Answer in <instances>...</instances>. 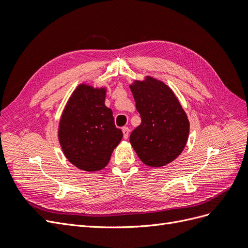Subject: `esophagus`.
Here are the masks:
<instances>
[{
	"mask_svg": "<svg viewBox=\"0 0 248 248\" xmlns=\"http://www.w3.org/2000/svg\"><path fill=\"white\" fill-rule=\"evenodd\" d=\"M122 131H123V137H124V139H127V138L129 137V129L127 128V127H123Z\"/></svg>",
	"mask_w": 248,
	"mask_h": 248,
	"instance_id": "1",
	"label": "esophagus"
}]
</instances>
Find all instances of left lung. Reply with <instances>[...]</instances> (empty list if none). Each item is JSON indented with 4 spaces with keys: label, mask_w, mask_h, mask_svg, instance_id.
Segmentation results:
<instances>
[{
    "label": "left lung",
    "mask_w": 248,
    "mask_h": 248,
    "mask_svg": "<svg viewBox=\"0 0 248 248\" xmlns=\"http://www.w3.org/2000/svg\"><path fill=\"white\" fill-rule=\"evenodd\" d=\"M141 123L130 134V144L140 159L159 168L181 154L189 134L187 119L174 92L151 77L130 85Z\"/></svg>",
    "instance_id": "obj_1"
}]
</instances>
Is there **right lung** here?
Returning <instances> with one entry per match:
<instances>
[{
    "mask_svg": "<svg viewBox=\"0 0 248 248\" xmlns=\"http://www.w3.org/2000/svg\"><path fill=\"white\" fill-rule=\"evenodd\" d=\"M106 88L79 85L67 102L59 124V141L73 166L97 171L108 166L123 138L110 108L104 104Z\"/></svg>",
    "mask_w": 248,
    "mask_h": 248,
    "instance_id": "obj_1",
    "label": "right lung"
}]
</instances>
